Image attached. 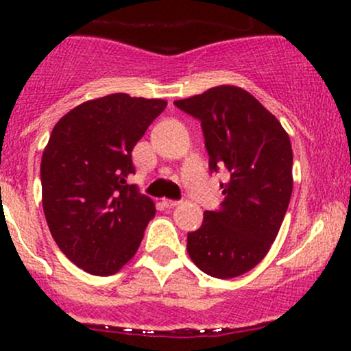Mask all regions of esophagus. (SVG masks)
<instances>
[{
    "label": "esophagus",
    "mask_w": 351,
    "mask_h": 351,
    "mask_svg": "<svg viewBox=\"0 0 351 351\" xmlns=\"http://www.w3.org/2000/svg\"><path fill=\"white\" fill-rule=\"evenodd\" d=\"M178 204H180V201H176V199H163L165 208H175V206H178Z\"/></svg>",
    "instance_id": "34e87169"
}]
</instances>
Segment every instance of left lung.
I'll use <instances>...</instances> for the list:
<instances>
[{
	"mask_svg": "<svg viewBox=\"0 0 351 351\" xmlns=\"http://www.w3.org/2000/svg\"><path fill=\"white\" fill-rule=\"evenodd\" d=\"M175 106L201 122L209 171H229L228 183H221L219 209L204 211L201 228L188 232V254L208 276H243L269 252L289 208L291 138L279 120L241 87H213L175 100Z\"/></svg>",
	"mask_w": 351,
	"mask_h": 351,
	"instance_id": "1",
	"label": "left lung"
}]
</instances>
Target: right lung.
I'll use <instances>...</instances> for the list:
<instances>
[{
	"label": "right lung",
	"mask_w": 351,
	"mask_h": 351,
	"mask_svg": "<svg viewBox=\"0 0 351 351\" xmlns=\"http://www.w3.org/2000/svg\"><path fill=\"white\" fill-rule=\"evenodd\" d=\"M165 107L112 94L80 104L52 128L41 160L44 215L60 251L92 276L119 272L155 216L128 176L132 150Z\"/></svg>",
	"instance_id": "right-lung-1"
}]
</instances>
